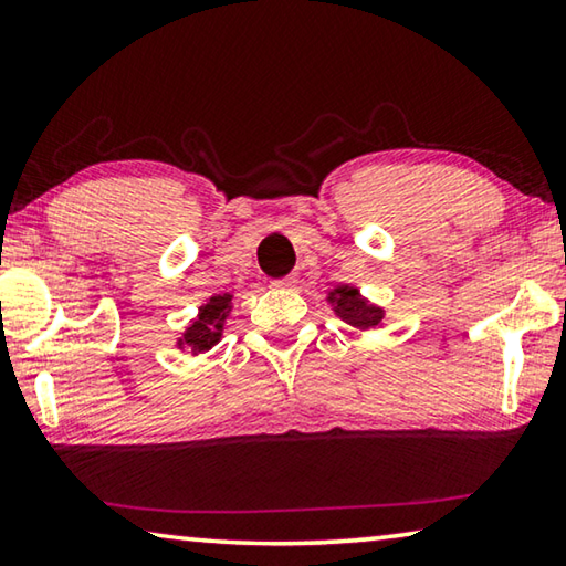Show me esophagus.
<instances>
[{
  "label": "esophagus",
  "instance_id": "1",
  "mask_svg": "<svg viewBox=\"0 0 566 566\" xmlns=\"http://www.w3.org/2000/svg\"><path fill=\"white\" fill-rule=\"evenodd\" d=\"M272 284L276 286V290H292V286H294V276H282V280H274Z\"/></svg>",
  "mask_w": 566,
  "mask_h": 566
}]
</instances>
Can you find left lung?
Returning <instances> with one entry per match:
<instances>
[{"label": "left lung", "mask_w": 566, "mask_h": 566, "mask_svg": "<svg viewBox=\"0 0 566 566\" xmlns=\"http://www.w3.org/2000/svg\"><path fill=\"white\" fill-rule=\"evenodd\" d=\"M329 302H334V312H337L344 322L359 329L377 327L381 317H385L379 306H371L364 300H359V294L354 286H339V290H334L329 294Z\"/></svg>", "instance_id": "1"}]
</instances>
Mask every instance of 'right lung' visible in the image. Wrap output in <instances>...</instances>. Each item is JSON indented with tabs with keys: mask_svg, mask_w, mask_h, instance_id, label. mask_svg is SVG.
Wrapping results in <instances>:
<instances>
[{
	"mask_svg": "<svg viewBox=\"0 0 566 566\" xmlns=\"http://www.w3.org/2000/svg\"><path fill=\"white\" fill-rule=\"evenodd\" d=\"M229 304H232V296L229 294L212 296V300L199 310V317L187 327L185 337L179 339V347H187L195 354L212 349L219 337H222Z\"/></svg>",
	"mask_w": 566,
	"mask_h": 566,
	"instance_id": "obj_1",
	"label": "right lung"
}]
</instances>
